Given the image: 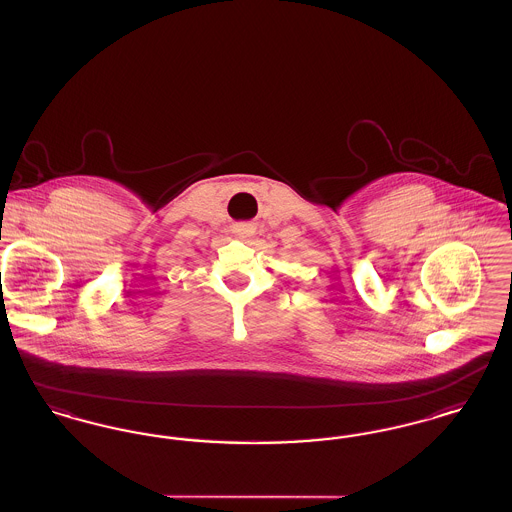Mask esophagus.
Returning a JSON list of instances; mask_svg holds the SVG:
<instances>
[{"instance_id":"1","label":"esophagus","mask_w":512,"mask_h":512,"mask_svg":"<svg viewBox=\"0 0 512 512\" xmlns=\"http://www.w3.org/2000/svg\"><path fill=\"white\" fill-rule=\"evenodd\" d=\"M235 233L242 237V239H246V237H250V233H252V229L248 227V225H239L237 229H235Z\"/></svg>"}]
</instances>
